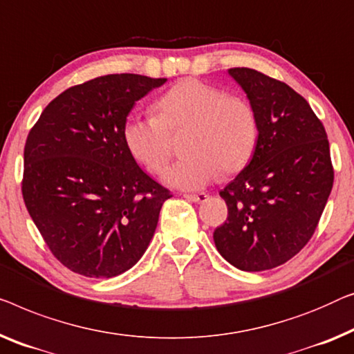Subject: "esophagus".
Returning <instances> with one entry per match:
<instances>
[{"label":"esophagus","mask_w":354,"mask_h":354,"mask_svg":"<svg viewBox=\"0 0 354 354\" xmlns=\"http://www.w3.org/2000/svg\"><path fill=\"white\" fill-rule=\"evenodd\" d=\"M183 198L188 199V201H193V203H204L207 199V194L206 193H196V194H183Z\"/></svg>","instance_id":"1"}]
</instances>
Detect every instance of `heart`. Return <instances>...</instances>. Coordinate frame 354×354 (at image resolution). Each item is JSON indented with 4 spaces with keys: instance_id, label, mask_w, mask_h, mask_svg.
<instances>
[{
    "instance_id": "obj_1",
    "label": "heart",
    "mask_w": 354,
    "mask_h": 354,
    "mask_svg": "<svg viewBox=\"0 0 354 354\" xmlns=\"http://www.w3.org/2000/svg\"><path fill=\"white\" fill-rule=\"evenodd\" d=\"M156 115H132L122 140L132 158L153 176L165 172L172 158L171 134L187 131L185 160L166 172L167 185L198 189L222 171L239 172L254 155L259 121L244 97L227 94L199 80H183L161 95Z\"/></svg>"
}]
</instances>
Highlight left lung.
<instances>
[{
    "label": "left lung",
    "instance_id": "obj_1",
    "mask_svg": "<svg viewBox=\"0 0 354 354\" xmlns=\"http://www.w3.org/2000/svg\"><path fill=\"white\" fill-rule=\"evenodd\" d=\"M228 73L254 106L252 160L220 192L228 217L214 243L243 271L271 270L308 244L334 185L329 140L308 102L283 81L236 66Z\"/></svg>",
    "mask_w": 354,
    "mask_h": 354
}]
</instances>
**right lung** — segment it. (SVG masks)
<instances>
[{
    "label": "right lung",
    "mask_w": 354,
    "mask_h": 354,
    "mask_svg": "<svg viewBox=\"0 0 354 354\" xmlns=\"http://www.w3.org/2000/svg\"><path fill=\"white\" fill-rule=\"evenodd\" d=\"M166 78L105 75L55 97L24 148L22 196L46 245L88 278L134 266L171 192L137 165L122 140L136 102Z\"/></svg>",
    "instance_id": "obj_1"
}]
</instances>
